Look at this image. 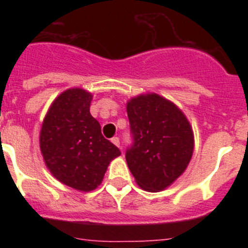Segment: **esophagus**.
<instances>
[{
    "mask_svg": "<svg viewBox=\"0 0 248 248\" xmlns=\"http://www.w3.org/2000/svg\"><path fill=\"white\" fill-rule=\"evenodd\" d=\"M111 143H113L115 146H118V148H120V140H119V138L114 137L113 139H111Z\"/></svg>",
    "mask_w": 248,
    "mask_h": 248,
    "instance_id": "esophagus-1",
    "label": "esophagus"
}]
</instances>
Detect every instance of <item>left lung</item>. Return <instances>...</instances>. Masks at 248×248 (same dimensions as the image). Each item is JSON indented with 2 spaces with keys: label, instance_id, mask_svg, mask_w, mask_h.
<instances>
[{
  "label": "left lung",
  "instance_id": "8db88e82",
  "mask_svg": "<svg viewBox=\"0 0 248 248\" xmlns=\"http://www.w3.org/2000/svg\"><path fill=\"white\" fill-rule=\"evenodd\" d=\"M134 144L125 159L135 183L146 191H163L181 176L194 153V131L176 104L156 93L126 103Z\"/></svg>",
  "mask_w": 248,
  "mask_h": 248
}]
</instances>
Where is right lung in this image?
<instances>
[{
    "label": "right lung",
    "mask_w": 248,
    "mask_h": 248,
    "mask_svg": "<svg viewBox=\"0 0 248 248\" xmlns=\"http://www.w3.org/2000/svg\"><path fill=\"white\" fill-rule=\"evenodd\" d=\"M93 95L69 88L52 102L39 133V148L50 174L79 191L95 190L120 150L102 135L91 115Z\"/></svg>",
    "instance_id": "add662e5"
}]
</instances>
